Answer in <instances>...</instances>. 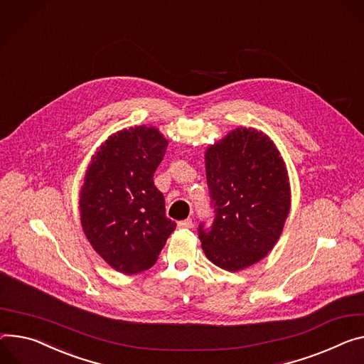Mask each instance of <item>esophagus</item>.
<instances>
[{"label": "esophagus", "instance_id": "obj_1", "mask_svg": "<svg viewBox=\"0 0 364 364\" xmlns=\"http://www.w3.org/2000/svg\"><path fill=\"white\" fill-rule=\"evenodd\" d=\"M191 225H193V222H191L190 218H187V219L178 222V228H180V229H188V228H191Z\"/></svg>", "mask_w": 364, "mask_h": 364}]
</instances>
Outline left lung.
I'll return each instance as SVG.
<instances>
[{
  "label": "left lung",
  "mask_w": 364,
  "mask_h": 364,
  "mask_svg": "<svg viewBox=\"0 0 364 364\" xmlns=\"http://www.w3.org/2000/svg\"><path fill=\"white\" fill-rule=\"evenodd\" d=\"M213 223L199 225L206 257L228 272L247 269L277 242L290 209L286 165L267 135L238 127L205 155Z\"/></svg>",
  "instance_id": "obj_1"
}]
</instances>
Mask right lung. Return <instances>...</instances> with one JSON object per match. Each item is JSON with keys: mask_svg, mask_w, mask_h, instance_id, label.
Wrapping results in <instances>:
<instances>
[{"mask_svg": "<svg viewBox=\"0 0 364 364\" xmlns=\"http://www.w3.org/2000/svg\"><path fill=\"white\" fill-rule=\"evenodd\" d=\"M167 145L152 126L123 129L98 148L87 168L80 193L84 234L123 274L151 269L176 229L154 184Z\"/></svg>", "mask_w": 364, "mask_h": 364, "instance_id": "add662e5", "label": "right lung"}]
</instances>
